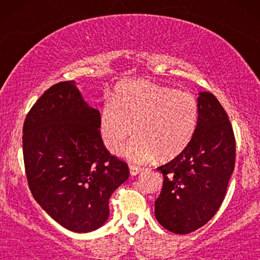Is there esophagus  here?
<instances>
[{"instance_id": "esophagus-1", "label": "esophagus", "mask_w": 260, "mask_h": 260, "mask_svg": "<svg viewBox=\"0 0 260 260\" xmlns=\"http://www.w3.org/2000/svg\"><path fill=\"white\" fill-rule=\"evenodd\" d=\"M129 169H130V175L131 176H136V175H138V174L142 172V169L140 168V167H137V166H130Z\"/></svg>"}]
</instances>
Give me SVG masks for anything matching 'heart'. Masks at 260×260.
I'll return each mask as SVG.
<instances>
[{
    "mask_svg": "<svg viewBox=\"0 0 260 260\" xmlns=\"http://www.w3.org/2000/svg\"><path fill=\"white\" fill-rule=\"evenodd\" d=\"M199 105L188 92L150 81H126L117 87L113 103H105L99 115V134L111 154H119L131 133L136 137L125 150L134 163L179 156L193 140ZM133 129H131V126Z\"/></svg>",
    "mask_w": 260,
    "mask_h": 260,
    "instance_id": "obj_1",
    "label": "heart"
}]
</instances>
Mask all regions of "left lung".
I'll return each instance as SVG.
<instances>
[{"mask_svg":"<svg viewBox=\"0 0 260 260\" xmlns=\"http://www.w3.org/2000/svg\"><path fill=\"white\" fill-rule=\"evenodd\" d=\"M199 119L189 145L158 167L163 175L155 201L159 225L188 234L206 225L221 206L236 163V140L227 113L209 92H199Z\"/></svg>","mask_w":260,"mask_h":260,"instance_id":"8db88e82","label":"left lung"}]
</instances>
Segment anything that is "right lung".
<instances>
[{
  "label": "right lung",
  "instance_id": "1",
  "mask_svg": "<svg viewBox=\"0 0 260 260\" xmlns=\"http://www.w3.org/2000/svg\"><path fill=\"white\" fill-rule=\"evenodd\" d=\"M99 115L71 80L49 87L23 124L31 194L53 220L76 233L92 232L108 221L109 199L129 179L126 163L103 144Z\"/></svg>",
  "mask_w": 260,
  "mask_h": 260
}]
</instances>
